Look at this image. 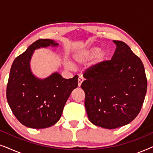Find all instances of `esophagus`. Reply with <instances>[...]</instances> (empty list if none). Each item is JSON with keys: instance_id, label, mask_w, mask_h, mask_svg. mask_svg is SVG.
<instances>
[{"instance_id": "obj_1", "label": "esophagus", "mask_w": 153, "mask_h": 153, "mask_svg": "<svg viewBox=\"0 0 153 153\" xmlns=\"http://www.w3.org/2000/svg\"><path fill=\"white\" fill-rule=\"evenodd\" d=\"M83 80H84V79H83L82 76H79V79H78V85H79V87L81 86V83H82Z\"/></svg>"}]
</instances>
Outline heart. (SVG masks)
Here are the masks:
<instances>
[{
    "label": "heart",
    "mask_w": 153,
    "mask_h": 153,
    "mask_svg": "<svg viewBox=\"0 0 153 153\" xmlns=\"http://www.w3.org/2000/svg\"><path fill=\"white\" fill-rule=\"evenodd\" d=\"M100 51V49L97 47H93L91 48H88L86 49L83 50V51H79V53L75 54L74 56V61L76 62V63H83V62H86L87 60L91 59V58H93L95 55L99 53ZM105 55L104 53H100V57H103ZM66 67L70 68L72 67V64L70 62H66Z\"/></svg>",
    "instance_id": "b5f03b06"
}]
</instances>
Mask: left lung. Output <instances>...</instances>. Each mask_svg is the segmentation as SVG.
Instances as JSON below:
<instances>
[{"mask_svg": "<svg viewBox=\"0 0 153 153\" xmlns=\"http://www.w3.org/2000/svg\"><path fill=\"white\" fill-rule=\"evenodd\" d=\"M114 42L116 48L111 59L88 68L81 85L90 121L109 129L129 124L138 116L147 91L141 59L127 44Z\"/></svg>", "mask_w": 153, "mask_h": 153, "instance_id": "obj_1", "label": "left lung"}]
</instances>
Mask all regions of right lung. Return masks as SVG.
<instances>
[{
    "mask_svg": "<svg viewBox=\"0 0 153 153\" xmlns=\"http://www.w3.org/2000/svg\"><path fill=\"white\" fill-rule=\"evenodd\" d=\"M58 43L49 39L33 42L17 56L12 65L7 85V102L17 120L26 127L43 129L56 124L73 90L78 86V76L64 79L56 72L45 79H39L30 70L34 50Z\"/></svg>",
    "mask_w": 153,
    "mask_h": 153,
    "instance_id": "1",
    "label": "right lung"
}]
</instances>
